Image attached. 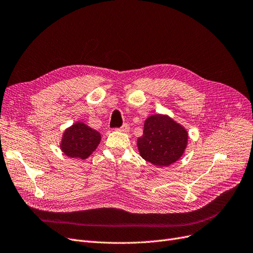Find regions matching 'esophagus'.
Segmentation results:
<instances>
[{"mask_svg": "<svg viewBox=\"0 0 253 253\" xmlns=\"http://www.w3.org/2000/svg\"><path fill=\"white\" fill-rule=\"evenodd\" d=\"M119 130H120V131H122V132H128L129 130H130V127H129L128 124H124L121 128H119Z\"/></svg>", "mask_w": 253, "mask_h": 253, "instance_id": "34e87169", "label": "esophagus"}]
</instances>
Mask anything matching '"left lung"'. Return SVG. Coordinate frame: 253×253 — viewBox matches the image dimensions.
I'll list each match as a JSON object with an SVG mask.
<instances>
[{"label": "left lung", "mask_w": 253, "mask_h": 253, "mask_svg": "<svg viewBox=\"0 0 253 253\" xmlns=\"http://www.w3.org/2000/svg\"><path fill=\"white\" fill-rule=\"evenodd\" d=\"M186 129L167 115L148 117L144 134L137 138L138 152L145 161L158 167H169L183 155L188 146Z\"/></svg>", "instance_id": "1"}]
</instances>
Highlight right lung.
<instances>
[{"mask_svg": "<svg viewBox=\"0 0 253 253\" xmlns=\"http://www.w3.org/2000/svg\"><path fill=\"white\" fill-rule=\"evenodd\" d=\"M101 142V134L83 122H76L64 130L60 149L69 157L86 158L96 150Z\"/></svg>", "mask_w": 253, "mask_h": 253, "instance_id": "add662e5", "label": "right lung"}]
</instances>
